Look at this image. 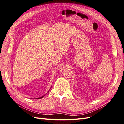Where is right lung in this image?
Instances as JSON below:
<instances>
[{"instance_id":"right-lung-1","label":"right lung","mask_w":124,"mask_h":124,"mask_svg":"<svg viewBox=\"0 0 124 124\" xmlns=\"http://www.w3.org/2000/svg\"><path fill=\"white\" fill-rule=\"evenodd\" d=\"M43 96H42V97H39V98H38V99H39V98H43Z\"/></svg>"}]
</instances>
